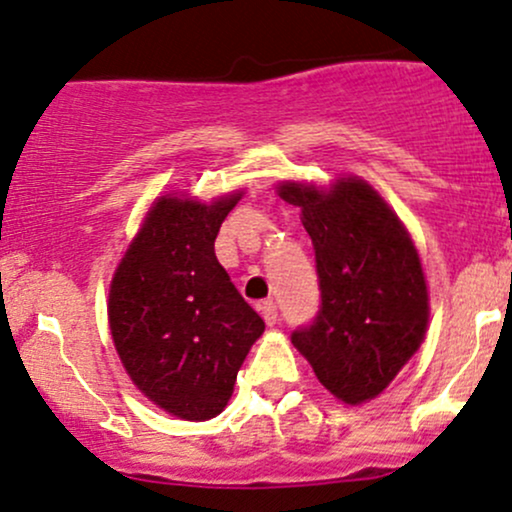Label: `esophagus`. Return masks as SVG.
<instances>
[{
    "label": "esophagus",
    "instance_id": "obj_1",
    "mask_svg": "<svg viewBox=\"0 0 512 512\" xmlns=\"http://www.w3.org/2000/svg\"><path fill=\"white\" fill-rule=\"evenodd\" d=\"M261 314H263V319H266V324L273 326L275 321H278V304H275L273 300H266L261 304Z\"/></svg>",
    "mask_w": 512,
    "mask_h": 512
}]
</instances>
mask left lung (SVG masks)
Wrapping results in <instances>:
<instances>
[{"mask_svg":"<svg viewBox=\"0 0 512 512\" xmlns=\"http://www.w3.org/2000/svg\"><path fill=\"white\" fill-rule=\"evenodd\" d=\"M278 195L302 210L321 290L317 317L292 331V343L343 404L375 399L426 336L416 246L377 191L353 176L331 191L283 181Z\"/></svg>","mask_w":512,"mask_h":512,"instance_id":"left-lung-1","label":"left lung"}]
</instances>
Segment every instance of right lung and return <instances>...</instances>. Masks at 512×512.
<instances>
[{
    "instance_id": "add662e5",
    "label": "right lung",
    "mask_w": 512,
    "mask_h": 512,
    "mask_svg": "<svg viewBox=\"0 0 512 512\" xmlns=\"http://www.w3.org/2000/svg\"><path fill=\"white\" fill-rule=\"evenodd\" d=\"M241 193L212 205L164 195L113 275L108 324L130 380L159 409L208 421L227 406L266 324L215 256Z\"/></svg>"
}]
</instances>
